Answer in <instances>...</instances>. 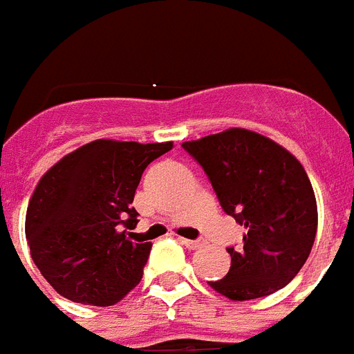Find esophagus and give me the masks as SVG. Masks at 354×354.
<instances>
[{"label": "esophagus", "mask_w": 354, "mask_h": 354, "mask_svg": "<svg viewBox=\"0 0 354 354\" xmlns=\"http://www.w3.org/2000/svg\"><path fill=\"white\" fill-rule=\"evenodd\" d=\"M179 241L190 250H197V248L203 247V241H192V239H185V237H179Z\"/></svg>", "instance_id": "1"}]
</instances>
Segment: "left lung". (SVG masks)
I'll list each match as a JSON object with an SVG mask.
<instances>
[{
  "label": "left lung",
  "mask_w": 354,
  "mask_h": 354,
  "mask_svg": "<svg viewBox=\"0 0 354 354\" xmlns=\"http://www.w3.org/2000/svg\"><path fill=\"white\" fill-rule=\"evenodd\" d=\"M183 148L203 166L223 210L245 226L243 248H228L230 270L210 281L234 301L283 289L315 245L318 206L304 166L272 138L245 128L188 140Z\"/></svg>",
  "instance_id": "left-lung-1"
}]
</instances>
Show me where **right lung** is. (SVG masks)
I'll list each match as a JSON object with an SVG mask.
<instances>
[{"mask_svg": "<svg viewBox=\"0 0 354 354\" xmlns=\"http://www.w3.org/2000/svg\"><path fill=\"white\" fill-rule=\"evenodd\" d=\"M174 142L98 138L50 166L30 195L25 237L30 257L64 298L107 307L142 278L151 243L133 239V197L142 171Z\"/></svg>", "mask_w": 354, "mask_h": 354, "instance_id": "add662e5", "label": "right lung"}]
</instances>
